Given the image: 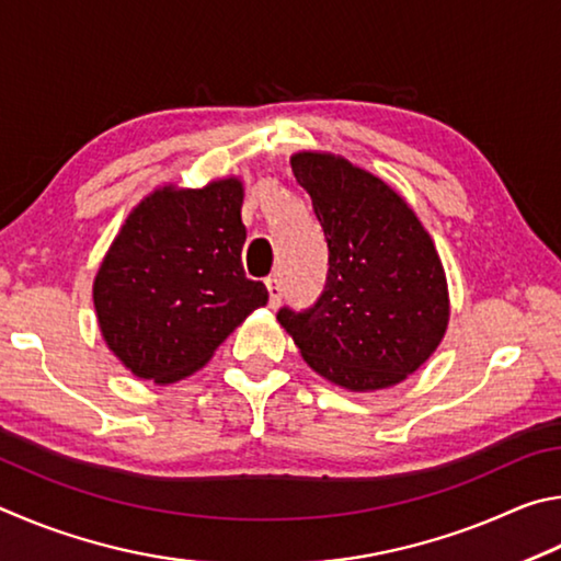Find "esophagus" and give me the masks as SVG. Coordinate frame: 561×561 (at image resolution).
Segmentation results:
<instances>
[{
  "mask_svg": "<svg viewBox=\"0 0 561 561\" xmlns=\"http://www.w3.org/2000/svg\"><path fill=\"white\" fill-rule=\"evenodd\" d=\"M265 288H268V306L275 310V308L280 306V300H283L280 280L278 278H268V280H265Z\"/></svg>",
  "mask_w": 561,
  "mask_h": 561,
  "instance_id": "obj_1",
  "label": "esophagus"
}]
</instances>
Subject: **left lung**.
Wrapping results in <instances>:
<instances>
[{"label": "left lung", "instance_id": "left-lung-1", "mask_svg": "<svg viewBox=\"0 0 561 561\" xmlns=\"http://www.w3.org/2000/svg\"><path fill=\"white\" fill-rule=\"evenodd\" d=\"M330 249L328 286L308 312H278L308 362L347 391L397 387L438 350L450 320L444 263L407 199L347 157L290 154Z\"/></svg>", "mask_w": 561, "mask_h": 561}]
</instances>
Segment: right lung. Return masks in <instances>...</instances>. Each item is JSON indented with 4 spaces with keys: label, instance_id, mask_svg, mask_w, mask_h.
I'll return each instance as SVG.
<instances>
[{
    "label": "right lung",
    "instance_id": "right-lung-1",
    "mask_svg": "<svg viewBox=\"0 0 561 561\" xmlns=\"http://www.w3.org/2000/svg\"><path fill=\"white\" fill-rule=\"evenodd\" d=\"M239 174L204 186L167 182L127 214L93 278L105 347L137 379L174 385L268 302L241 265L245 226Z\"/></svg>",
    "mask_w": 561,
    "mask_h": 561
}]
</instances>
